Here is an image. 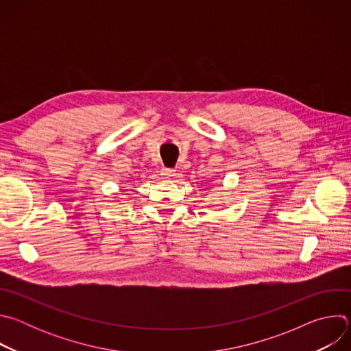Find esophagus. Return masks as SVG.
Wrapping results in <instances>:
<instances>
[{
  "mask_svg": "<svg viewBox=\"0 0 351 351\" xmlns=\"http://www.w3.org/2000/svg\"><path fill=\"white\" fill-rule=\"evenodd\" d=\"M161 175L165 178V179H171L172 176H175V171L173 169H169V168H164L161 171Z\"/></svg>",
  "mask_w": 351,
  "mask_h": 351,
  "instance_id": "obj_1",
  "label": "esophagus"
}]
</instances>
